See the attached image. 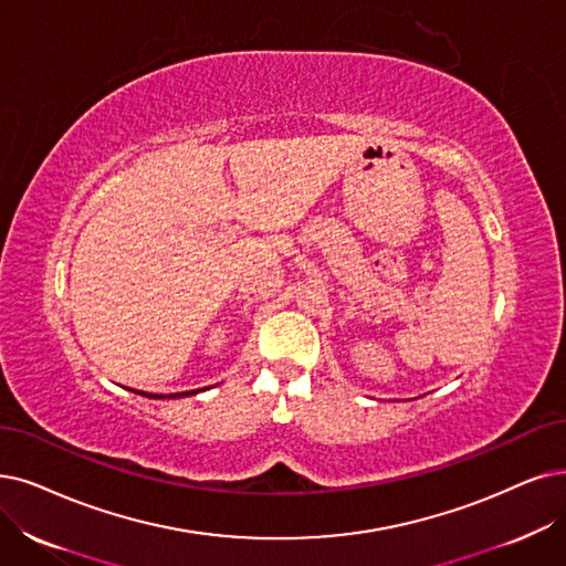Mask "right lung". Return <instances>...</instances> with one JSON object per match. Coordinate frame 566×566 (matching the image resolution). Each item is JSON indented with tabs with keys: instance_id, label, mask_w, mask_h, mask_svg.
<instances>
[{
	"instance_id": "add662e5",
	"label": "right lung",
	"mask_w": 566,
	"mask_h": 566,
	"mask_svg": "<svg viewBox=\"0 0 566 566\" xmlns=\"http://www.w3.org/2000/svg\"><path fill=\"white\" fill-rule=\"evenodd\" d=\"M199 390H190V392H176V395H167V399H176V397H190V395H197ZM146 395V392H144ZM146 397H153V399H165V395H146Z\"/></svg>"
}]
</instances>
